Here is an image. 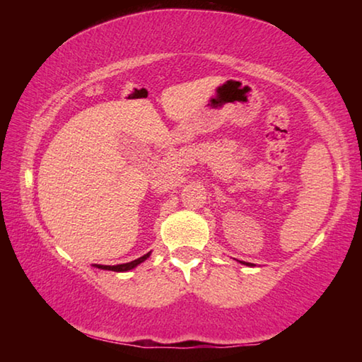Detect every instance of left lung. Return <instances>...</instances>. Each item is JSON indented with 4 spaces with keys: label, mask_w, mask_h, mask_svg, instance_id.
<instances>
[{
    "label": "left lung",
    "mask_w": 362,
    "mask_h": 362,
    "mask_svg": "<svg viewBox=\"0 0 362 362\" xmlns=\"http://www.w3.org/2000/svg\"><path fill=\"white\" fill-rule=\"evenodd\" d=\"M240 263H243V265H247V267H254V263H249V262H241L240 260Z\"/></svg>",
    "instance_id": "8db88e82"
}]
</instances>
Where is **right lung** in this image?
Here are the masks:
<instances>
[{
    "label": "right lung",
    "mask_w": 362,
    "mask_h": 362,
    "mask_svg": "<svg viewBox=\"0 0 362 362\" xmlns=\"http://www.w3.org/2000/svg\"><path fill=\"white\" fill-rule=\"evenodd\" d=\"M151 252L145 254L142 257H139L137 260H132L129 263H121V265H94L95 268H100V269H108V272H118V273H122V272H129V269L136 268L137 265H140V263L145 262L146 259H148Z\"/></svg>",
    "instance_id": "add662e5"
}]
</instances>
